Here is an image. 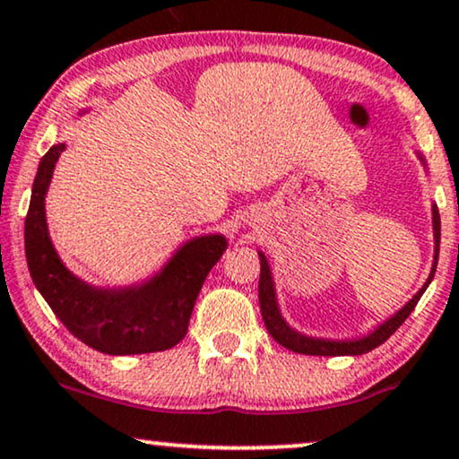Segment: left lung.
<instances>
[{"mask_svg":"<svg viewBox=\"0 0 459 459\" xmlns=\"http://www.w3.org/2000/svg\"><path fill=\"white\" fill-rule=\"evenodd\" d=\"M432 221H434V242H437V247H434L432 273H429V279L426 281V285H423L421 290L412 296L411 302L406 304L404 308H400L392 319H387L385 324L378 325L375 332L368 333L364 338H358V341H324V338H308V336H302V333H298L296 330H291V327L285 324V319L281 316L279 304H276L274 282H273V274H270L268 259H265L264 253H259V262H262V273H259V308H262L264 324L268 327L270 336H273L279 344H282L285 349L296 351V353L325 355V358H333V355H361V353H368V351L377 349L378 344L385 342L387 338L404 324L406 316L412 313V308L417 307V302H420L423 291H426L429 282H432L434 273H437L438 248H440V214L437 206L432 208Z\"/></svg>","mask_w":459,"mask_h":459,"instance_id":"8db88e82","label":"left lung"}]
</instances>
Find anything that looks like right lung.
Instances as JSON below:
<instances>
[{"instance_id":"obj_1","label":"right lung","mask_w":459,"mask_h":459,"mask_svg":"<svg viewBox=\"0 0 459 459\" xmlns=\"http://www.w3.org/2000/svg\"><path fill=\"white\" fill-rule=\"evenodd\" d=\"M65 144L50 146L33 180L25 219V255L31 279L53 313L78 341L108 355L172 349L185 338L197 293L228 248L223 236L186 242L151 281L126 290H98L61 264L48 238L44 197Z\"/></svg>"}]
</instances>
